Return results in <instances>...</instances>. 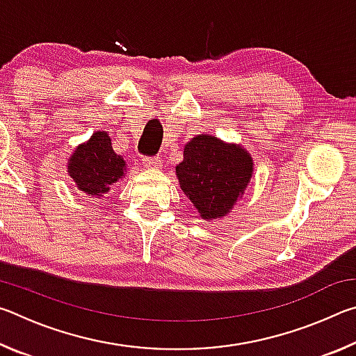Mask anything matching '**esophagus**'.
Listing matches in <instances>:
<instances>
[{
	"mask_svg": "<svg viewBox=\"0 0 356 356\" xmlns=\"http://www.w3.org/2000/svg\"><path fill=\"white\" fill-rule=\"evenodd\" d=\"M143 166L146 170H160L163 166V161L160 160V156H150V159H144L143 160Z\"/></svg>",
	"mask_w": 356,
	"mask_h": 356,
	"instance_id": "esophagus-1",
	"label": "esophagus"
}]
</instances>
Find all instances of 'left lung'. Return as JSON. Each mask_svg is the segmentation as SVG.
Segmentation results:
<instances>
[{
  "label": "left lung",
  "instance_id": "8db88e82",
  "mask_svg": "<svg viewBox=\"0 0 356 356\" xmlns=\"http://www.w3.org/2000/svg\"><path fill=\"white\" fill-rule=\"evenodd\" d=\"M252 165L243 146L202 134L184 146L176 176L201 218L210 221L225 218L242 200L254 171Z\"/></svg>",
  "mask_w": 356,
  "mask_h": 356
}]
</instances>
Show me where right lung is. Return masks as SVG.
Instances as JSON below:
<instances>
[{
	"mask_svg": "<svg viewBox=\"0 0 356 356\" xmlns=\"http://www.w3.org/2000/svg\"><path fill=\"white\" fill-rule=\"evenodd\" d=\"M67 172L76 190L100 200L127 174V165L113 150L108 131L99 130L75 147L67 160Z\"/></svg>",
	"mask_w": 356,
	"mask_h": 356,
	"instance_id": "1",
	"label": "right lung"
}]
</instances>
